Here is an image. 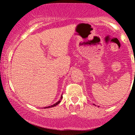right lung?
<instances>
[{
  "label": "right lung",
  "instance_id": "right-lung-1",
  "mask_svg": "<svg viewBox=\"0 0 135 135\" xmlns=\"http://www.w3.org/2000/svg\"><path fill=\"white\" fill-rule=\"evenodd\" d=\"M62 97H61V99H62ZM60 100L59 101H58V102H56V103H55V104H53V105H52V106H48V108H51V107H54V106H56V105H58V104H59L60 103Z\"/></svg>",
  "mask_w": 135,
  "mask_h": 135
}]
</instances>
